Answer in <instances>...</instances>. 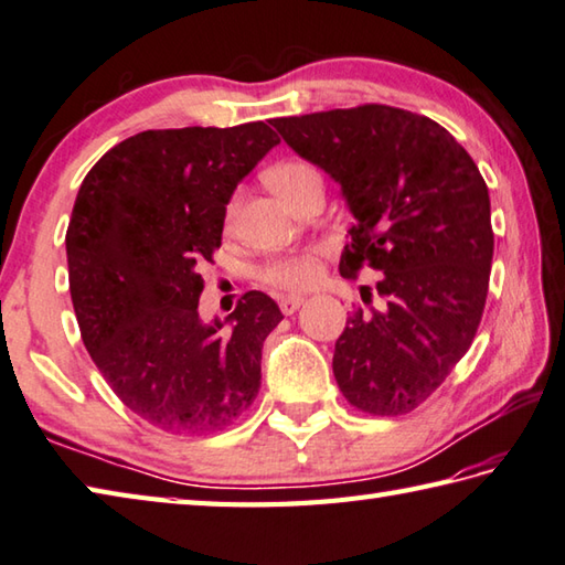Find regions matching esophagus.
Listing matches in <instances>:
<instances>
[{"instance_id":"esophagus-1","label":"esophagus","mask_w":565,"mask_h":565,"mask_svg":"<svg viewBox=\"0 0 565 565\" xmlns=\"http://www.w3.org/2000/svg\"><path fill=\"white\" fill-rule=\"evenodd\" d=\"M301 303H303V296H281L279 298V308H281L284 316L296 313L298 308H301Z\"/></svg>"}]
</instances>
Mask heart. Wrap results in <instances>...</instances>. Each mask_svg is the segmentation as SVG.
Masks as SVG:
<instances>
[{"label": "heart", "mask_w": 565, "mask_h": 565, "mask_svg": "<svg viewBox=\"0 0 565 565\" xmlns=\"http://www.w3.org/2000/svg\"><path fill=\"white\" fill-rule=\"evenodd\" d=\"M267 181L274 191L284 198V201H289V198L298 191V185H303L306 181H320V173L313 163L291 159V161H281L271 166L267 171ZM235 213H237V201H230L227 225L235 220ZM318 276H320L318 252L286 254V257L271 259L267 267L262 269V281L284 291L308 289V286L316 284Z\"/></svg>", "instance_id": "b5f03b06"}]
</instances>
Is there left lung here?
<instances>
[{
    "instance_id": "left-lung-1",
    "label": "left lung",
    "mask_w": 565,
    "mask_h": 565,
    "mask_svg": "<svg viewBox=\"0 0 565 565\" xmlns=\"http://www.w3.org/2000/svg\"><path fill=\"white\" fill-rule=\"evenodd\" d=\"M271 125L340 183L358 220L340 274H384L382 308H358L335 342L340 392L372 416L414 412L478 333L494 249L488 185L448 129L408 109L360 105Z\"/></svg>"
}]
</instances>
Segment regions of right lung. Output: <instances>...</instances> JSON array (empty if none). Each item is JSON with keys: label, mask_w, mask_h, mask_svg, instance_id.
I'll use <instances>...</instances> for the list:
<instances>
[{"label": "right lung", "mask_w": 565, "mask_h": 565, "mask_svg": "<svg viewBox=\"0 0 565 565\" xmlns=\"http://www.w3.org/2000/svg\"><path fill=\"white\" fill-rule=\"evenodd\" d=\"M276 143L264 121L139 131L77 191L65 232L77 326L119 402L151 426L210 434L257 399L264 340L284 316L247 291L203 323L198 264L223 242L237 183Z\"/></svg>", "instance_id": "obj_1"}]
</instances>
